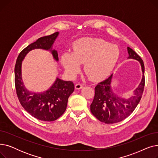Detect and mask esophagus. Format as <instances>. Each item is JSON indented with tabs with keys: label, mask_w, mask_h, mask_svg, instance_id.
I'll list each match as a JSON object with an SVG mask.
<instances>
[{
	"label": "esophagus",
	"mask_w": 158,
	"mask_h": 158,
	"mask_svg": "<svg viewBox=\"0 0 158 158\" xmlns=\"http://www.w3.org/2000/svg\"><path fill=\"white\" fill-rule=\"evenodd\" d=\"M82 87H83V85L80 84V83H77L76 85H75V88L77 89H80L82 88Z\"/></svg>",
	"instance_id": "obj_1"
}]
</instances>
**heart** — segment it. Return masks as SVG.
<instances>
[{
    "label": "heart",
    "instance_id": "obj_1",
    "mask_svg": "<svg viewBox=\"0 0 158 158\" xmlns=\"http://www.w3.org/2000/svg\"><path fill=\"white\" fill-rule=\"evenodd\" d=\"M120 57L118 47L101 39L83 38L75 41L72 52L66 51L60 58L65 72L73 78L84 64V70L92 80L99 81L108 76Z\"/></svg>",
    "mask_w": 158,
    "mask_h": 158
}]
</instances>
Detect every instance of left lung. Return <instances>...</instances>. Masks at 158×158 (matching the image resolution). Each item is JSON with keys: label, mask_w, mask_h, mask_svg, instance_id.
I'll return each instance as SVG.
<instances>
[{"label": "left lung", "mask_w": 158, "mask_h": 158, "mask_svg": "<svg viewBox=\"0 0 158 158\" xmlns=\"http://www.w3.org/2000/svg\"><path fill=\"white\" fill-rule=\"evenodd\" d=\"M127 59L139 61L142 71V79L138 87L129 97H122L116 94L111 87L113 74L99 82L95 88V97L90 105V110L95 117L105 123L119 122L133 112L139 104L145 86V66L143 61L133 50L127 47Z\"/></svg>", "instance_id": "1"}]
</instances>
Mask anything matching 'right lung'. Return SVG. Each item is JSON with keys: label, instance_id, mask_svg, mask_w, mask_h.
Returning <instances> with one entry per match:
<instances>
[{"label": "right lung", "instance_id": "add662e5", "mask_svg": "<svg viewBox=\"0 0 158 158\" xmlns=\"http://www.w3.org/2000/svg\"><path fill=\"white\" fill-rule=\"evenodd\" d=\"M59 32L41 37L29 45L20 53L15 67V82L19 100L27 113L35 118L52 122L57 120L66 109L68 99L74 91L72 81H66L57 77L47 90L42 92H34L25 86L22 78V63L26 56L32 50L44 49L51 52L53 58L58 61L57 51L52 48Z\"/></svg>", "mask_w": 158, "mask_h": 158}]
</instances>
